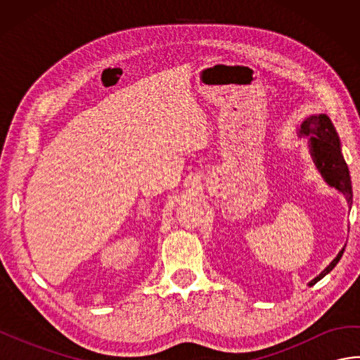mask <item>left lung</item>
I'll return each mask as SVG.
<instances>
[{"label":"left lung","instance_id":"obj_1","mask_svg":"<svg viewBox=\"0 0 360 360\" xmlns=\"http://www.w3.org/2000/svg\"><path fill=\"white\" fill-rule=\"evenodd\" d=\"M298 136L309 137L308 143L312 162H314L319 173L322 174L326 184L330 187H334L338 192L345 196L348 207L351 209V205H353L351 176L348 165L342 155L339 134L335 131L331 119L328 117L326 114H312V116L302 122L300 129H298ZM343 250H345V248H342L338 257H335L314 280L309 281V286L316 285V283L322 280L326 274H330L334 269L335 264L340 262Z\"/></svg>","mask_w":360,"mask_h":360}]
</instances>
